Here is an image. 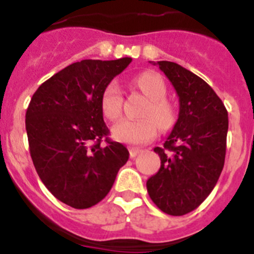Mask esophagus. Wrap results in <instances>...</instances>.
<instances>
[{
	"label": "esophagus",
	"mask_w": 254,
	"mask_h": 254,
	"mask_svg": "<svg viewBox=\"0 0 254 254\" xmlns=\"http://www.w3.org/2000/svg\"><path fill=\"white\" fill-rule=\"evenodd\" d=\"M128 150H129V156H131V158H134L138 152H141V149H138V147H129Z\"/></svg>",
	"instance_id": "34e87169"
}]
</instances>
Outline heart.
I'll return each instance as SVG.
<instances>
[{
    "instance_id": "b5f03b06",
    "label": "heart",
    "mask_w": 254,
    "mask_h": 254,
    "mask_svg": "<svg viewBox=\"0 0 254 254\" xmlns=\"http://www.w3.org/2000/svg\"><path fill=\"white\" fill-rule=\"evenodd\" d=\"M134 82L150 99L142 112V120H122L112 127L116 140L131 145H140L152 140L161 128H169L174 123V109L164 99L167 87L163 78L154 72H143L134 78ZM102 111L108 120L116 121L122 113V91L120 85L112 81L105 86L100 99ZM159 125H158L157 123Z\"/></svg>"
}]
</instances>
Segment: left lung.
I'll return each mask as SVG.
<instances>
[{"label":"left lung","mask_w":254,"mask_h":254,"mask_svg":"<svg viewBox=\"0 0 254 254\" xmlns=\"http://www.w3.org/2000/svg\"><path fill=\"white\" fill-rule=\"evenodd\" d=\"M179 98L178 120L161 147V165L146 182L152 202L182 216L198 207L214 190L224 168L228 112L212 87L181 64L159 61Z\"/></svg>","instance_id":"left-lung-1"}]
</instances>
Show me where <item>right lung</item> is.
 Returning a JSON list of instances; mask_svg holds the SVG:
<instances>
[{
  "label": "right lung",
  "instance_id": "1",
  "mask_svg": "<svg viewBox=\"0 0 254 254\" xmlns=\"http://www.w3.org/2000/svg\"><path fill=\"white\" fill-rule=\"evenodd\" d=\"M131 61L69 64L40 85L30 100L25 126L31 160L49 192L73 208L100 202L128 160V150L108 138L100 99Z\"/></svg>",
  "mask_w": 254,
  "mask_h": 254
}]
</instances>
